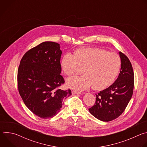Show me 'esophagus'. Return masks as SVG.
<instances>
[{
    "instance_id": "obj_1",
    "label": "esophagus",
    "mask_w": 147,
    "mask_h": 147,
    "mask_svg": "<svg viewBox=\"0 0 147 147\" xmlns=\"http://www.w3.org/2000/svg\"><path fill=\"white\" fill-rule=\"evenodd\" d=\"M80 92H77L76 91H72V94L73 95H78V94H80Z\"/></svg>"
}]
</instances>
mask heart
<instances>
[{
	"instance_id": "1",
	"label": "heart",
	"mask_w": 147,
	"mask_h": 147,
	"mask_svg": "<svg viewBox=\"0 0 147 147\" xmlns=\"http://www.w3.org/2000/svg\"><path fill=\"white\" fill-rule=\"evenodd\" d=\"M61 65L65 73L69 76L76 74L80 66L84 67V74L67 80L69 87L83 91L92 88L101 90L109 87L117 77L121 65L120 56L115 53L97 48H81L66 53Z\"/></svg>"
}]
</instances>
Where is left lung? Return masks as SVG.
Here are the masks:
<instances>
[{"label":"left lung","instance_id":"1","mask_svg":"<svg viewBox=\"0 0 147 147\" xmlns=\"http://www.w3.org/2000/svg\"><path fill=\"white\" fill-rule=\"evenodd\" d=\"M121 65L119 75L113 84L96 95L94 105L89 112L103 121H112L124 111L133 92L134 74L129 58L119 52Z\"/></svg>","mask_w":147,"mask_h":147}]
</instances>
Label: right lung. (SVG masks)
Here are the masks:
<instances>
[{
	"mask_svg": "<svg viewBox=\"0 0 147 147\" xmlns=\"http://www.w3.org/2000/svg\"><path fill=\"white\" fill-rule=\"evenodd\" d=\"M60 45L44 42L27 52L18 69L19 94L26 106L42 119L52 118L62 107L63 101L71 95L70 90L59 87L65 83L61 75Z\"/></svg>",
	"mask_w": 147,
	"mask_h": 147,
	"instance_id": "obj_1",
	"label": "right lung"
}]
</instances>
